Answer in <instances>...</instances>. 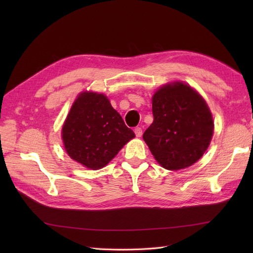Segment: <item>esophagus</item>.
<instances>
[{"instance_id": "34e87169", "label": "esophagus", "mask_w": 253, "mask_h": 253, "mask_svg": "<svg viewBox=\"0 0 253 253\" xmlns=\"http://www.w3.org/2000/svg\"><path fill=\"white\" fill-rule=\"evenodd\" d=\"M135 135H136L137 137H141V136H142V129H141L140 127L135 128Z\"/></svg>"}]
</instances>
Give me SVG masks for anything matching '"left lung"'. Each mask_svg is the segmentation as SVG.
Here are the masks:
<instances>
[{
  "mask_svg": "<svg viewBox=\"0 0 253 253\" xmlns=\"http://www.w3.org/2000/svg\"><path fill=\"white\" fill-rule=\"evenodd\" d=\"M152 113L143 140L158 163L169 170L195 164L207 151L214 129L202 96L184 83L165 84L152 96Z\"/></svg>",
  "mask_w": 253,
  "mask_h": 253,
  "instance_id": "8db88e82",
  "label": "left lung"
}]
</instances>
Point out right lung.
Here are the masks:
<instances>
[{
    "label": "right lung",
    "instance_id": "add662e5",
    "mask_svg": "<svg viewBox=\"0 0 253 253\" xmlns=\"http://www.w3.org/2000/svg\"><path fill=\"white\" fill-rule=\"evenodd\" d=\"M133 137L109 99L88 91L78 95L62 128L67 154L91 169L104 168Z\"/></svg>",
    "mask_w": 253,
    "mask_h": 253
}]
</instances>
